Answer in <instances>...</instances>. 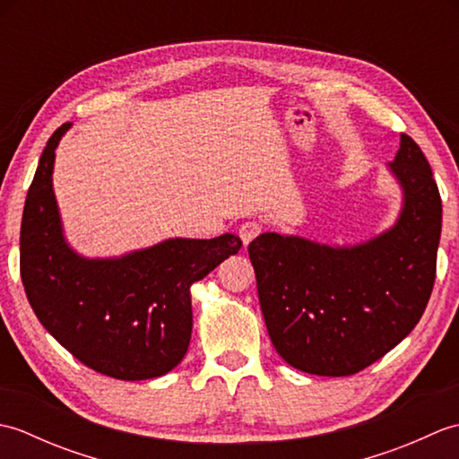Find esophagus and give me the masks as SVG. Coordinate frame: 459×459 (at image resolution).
Returning <instances> with one entry per match:
<instances>
[{
  "label": "esophagus",
  "mask_w": 459,
  "mask_h": 459,
  "mask_svg": "<svg viewBox=\"0 0 459 459\" xmlns=\"http://www.w3.org/2000/svg\"><path fill=\"white\" fill-rule=\"evenodd\" d=\"M260 232H262V224L258 221H247L238 227V237L245 247H248L250 242L260 235Z\"/></svg>",
  "instance_id": "1"
}]
</instances>
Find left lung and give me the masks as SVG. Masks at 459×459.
<instances>
[{"label": "left lung", "instance_id": "8db88e82", "mask_svg": "<svg viewBox=\"0 0 459 459\" xmlns=\"http://www.w3.org/2000/svg\"><path fill=\"white\" fill-rule=\"evenodd\" d=\"M391 171L404 189L391 230L351 248L264 232L248 245L268 335L298 370L349 377L385 357L420 321L436 280L442 199L411 135Z\"/></svg>", "mask_w": 459, "mask_h": 459}]
</instances>
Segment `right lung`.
<instances>
[{
	"mask_svg": "<svg viewBox=\"0 0 459 459\" xmlns=\"http://www.w3.org/2000/svg\"><path fill=\"white\" fill-rule=\"evenodd\" d=\"M71 124L48 138L27 191L19 270L37 319L96 373L145 380L169 373L187 353L193 281L237 255L235 235L169 238L114 260H86L66 247L53 193L55 150Z\"/></svg>",
	"mask_w": 459,
	"mask_h": 459,
	"instance_id": "1",
	"label": "right lung"
}]
</instances>
